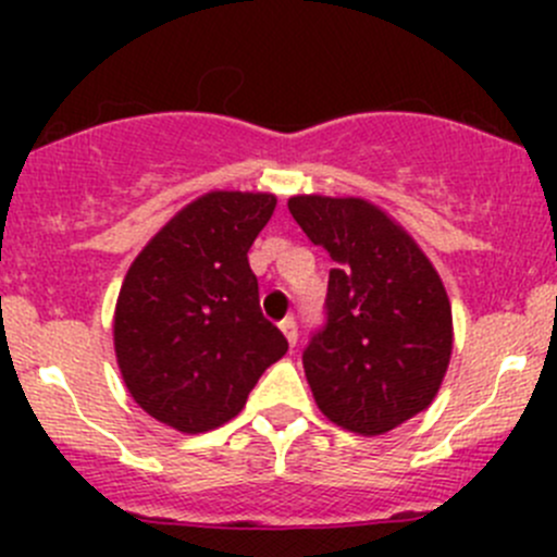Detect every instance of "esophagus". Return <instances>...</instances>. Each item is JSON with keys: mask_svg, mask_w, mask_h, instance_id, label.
<instances>
[{"mask_svg": "<svg viewBox=\"0 0 557 557\" xmlns=\"http://www.w3.org/2000/svg\"><path fill=\"white\" fill-rule=\"evenodd\" d=\"M280 331H283V334H285L288 345L296 347V339H299V329H296V320L294 318H285L283 323H280Z\"/></svg>", "mask_w": 557, "mask_h": 557, "instance_id": "1", "label": "esophagus"}]
</instances>
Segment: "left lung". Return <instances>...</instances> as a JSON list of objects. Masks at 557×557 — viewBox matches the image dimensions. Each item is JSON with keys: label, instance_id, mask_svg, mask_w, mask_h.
I'll return each mask as SVG.
<instances>
[{"label": "left lung", "instance_id": "8db88e82", "mask_svg": "<svg viewBox=\"0 0 557 557\" xmlns=\"http://www.w3.org/2000/svg\"><path fill=\"white\" fill-rule=\"evenodd\" d=\"M288 210L336 269L325 325L305 374L331 423L380 436L429 409L453 356V310L440 272L377 205L358 196H290Z\"/></svg>", "mask_w": 557, "mask_h": 557}]
</instances>
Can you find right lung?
Instances as JSON below:
<instances>
[{
  "mask_svg": "<svg viewBox=\"0 0 557 557\" xmlns=\"http://www.w3.org/2000/svg\"><path fill=\"white\" fill-rule=\"evenodd\" d=\"M277 196L210 190L143 247L117 294L112 342L134 401L183 434H205L243 412L274 361L283 331L258 305L247 250Z\"/></svg>",
  "mask_w": 557,
  "mask_h": 557,
  "instance_id": "add662e5",
  "label": "right lung"
}]
</instances>
